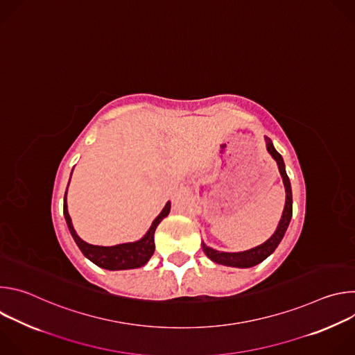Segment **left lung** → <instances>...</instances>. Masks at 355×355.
<instances>
[{
  "mask_svg": "<svg viewBox=\"0 0 355 355\" xmlns=\"http://www.w3.org/2000/svg\"><path fill=\"white\" fill-rule=\"evenodd\" d=\"M267 150L270 151V155L274 157V160L278 164L279 173L282 175V181L285 185V191H286V200H285V208L282 212V218L279 220V225L275 230V233L261 245L254 247L251 250L243 251V252H222V251H216L211 247H207L204 243H202V248H204L205 254L218 264H223V266H230V267H240V268H248V267H254L257 264H260L261 261H264L270 254H272L274 250L278 247L279 241L282 240L288 225L291 222L292 218V191H291V182L289 178L286 175L285 171V164L284 160L281 157V155L274 148L272 143L270 139H267Z\"/></svg>",
  "mask_w": 355,
  "mask_h": 355,
  "instance_id": "8db88e82",
  "label": "left lung"
}]
</instances>
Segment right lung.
Segmentation results:
<instances>
[{
  "instance_id": "obj_1",
  "label": "right lung",
  "mask_w": 355,
  "mask_h": 355,
  "mask_svg": "<svg viewBox=\"0 0 355 355\" xmlns=\"http://www.w3.org/2000/svg\"><path fill=\"white\" fill-rule=\"evenodd\" d=\"M67 193V191H66ZM66 193H64V205H63V214L69 226V230L77 243L78 248L81 250L83 254L96 264L101 268L105 270H130V268H139L144 266L150 257L153 256L155 252V232L159 223L170 214V202H167L163 212L155 219L153 225L150 226L148 232L146 236L135 243H125V244H118V245H111V247H103V245H92L81 240L71 223L70 215L67 212V204H66Z\"/></svg>"
}]
</instances>
